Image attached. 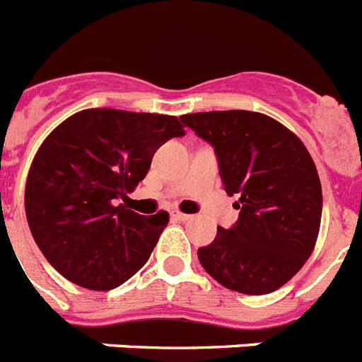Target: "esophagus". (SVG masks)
<instances>
[{
  "label": "esophagus",
  "mask_w": 362,
  "mask_h": 362,
  "mask_svg": "<svg viewBox=\"0 0 362 362\" xmlns=\"http://www.w3.org/2000/svg\"><path fill=\"white\" fill-rule=\"evenodd\" d=\"M174 218L179 221H188V219H192V216L185 214V212H174Z\"/></svg>",
  "instance_id": "obj_1"
}]
</instances>
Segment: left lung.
Wrapping results in <instances>:
<instances>
[{
    "label": "left lung",
    "instance_id": "8db88e82",
    "mask_svg": "<svg viewBox=\"0 0 362 362\" xmlns=\"http://www.w3.org/2000/svg\"><path fill=\"white\" fill-rule=\"evenodd\" d=\"M214 146L225 192L238 196L233 228L197 249L203 269L227 289L267 295L289 282L319 238L322 187L310 151L278 120L245 110L181 117Z\"/></svg>",
    "mask_w": 362,
    "mask_h": 362
}]
</instances>
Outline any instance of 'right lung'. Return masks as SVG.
Here are the masks:
<instances>
[{
  "mask_svg": "<svg viewBox=\"0 0 362 362\" xmlns=\"http://www.w3.org/2000/svg\"><path fill=\"white\" fill-rule=\"evenodd\" d=\"M181 135L177 117L91 107L45 137L27 175L25 214L62 276L110 291L146 264L168 212L146 218L115 202L146 177L157 148Z\"/></svg>",
  "mask_w": 362,
  "mask_h": 362,
  "instance_id": "add662e5",
  "label": "right lung"
}]
</instances>
